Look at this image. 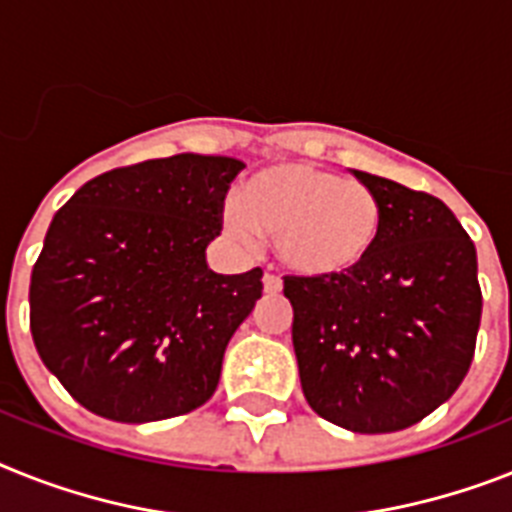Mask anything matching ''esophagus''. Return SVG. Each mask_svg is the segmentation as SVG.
I'll return each instance as SVG.
<instances>
[{"label":"esophagus","mask_w":512,"mask_h":512,"mask_svg":"<svg viewBox=\"0 0 512 512\" xmlns=\"http://www.w3.org/2000/svg\"><path fill=\"white\" fill-rule=\"evenodd\" d=\"M282 290V282H280V277H274L272 272H266L264 274V293H269V295H277Z\"/></svg>","instance_id":"1"}]
</instances>
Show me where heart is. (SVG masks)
<instances>
[{
    "instance_id": "heart-1",
    "label": "heart",
    "mask_w": 512,
    "mask_h": 512,
    "mask_svg": "<svg viewBox=\"0 0 512 512\" xmlns=\"http://www.w3.org/2000/svg\"><path fill=\"white\" fill-rule=\"evenodd\" d=\"M240 246L274 240L277 259L301 277H340L369 259L384 232V206L369 185L311 162L264 167L225 206Z\"/></svg>"
}]
</instances>
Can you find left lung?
<instances>
[{"label": "left lung", "mask_w": 512, "mask_h": 512, "mask_svg": "<svg viewBox=\"0 0 512 512\" xmlns=\"http://www.w3.org/2000/svg\"><path fill=\"white\" fill-rule=\"evenodd\" d=\"M384 206L379 246L340 277H285L308 405L358 434L400 432L453 398L481 322L476 248L439 198L353 170Z\"/></svg>", "instance_id": "obj_1"}]
</instances>
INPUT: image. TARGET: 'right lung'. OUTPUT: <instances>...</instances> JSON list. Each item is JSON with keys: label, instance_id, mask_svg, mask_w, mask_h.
<instances>
[{"label": "right lung", "instance_id": "1", "mask_svg": "<svg viewBox=\"0 0 512 512\" xmlns=\"http://www.w3.org/2000/svg\"><path fill=\"white\" fill-rule=\"evenodd\" d=\"M243 167L232 156L149 159L88 180L54 214L31 274V335L83 408L146 424L214 395L264 277L206 261Z\"/></svg>", "mask_w": 512, "mask_h": 512}]
</instances>
